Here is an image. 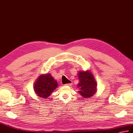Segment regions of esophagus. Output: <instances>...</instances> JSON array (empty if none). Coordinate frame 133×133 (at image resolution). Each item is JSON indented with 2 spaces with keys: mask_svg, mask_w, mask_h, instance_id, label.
Returning <instances> with one entry per match:
<instances>
[{
  "mask_svg": "<svg viewBox=\"0 0 133 133\" xmlns=\"http://www.w3.org/2000/svg\"><path fill=\"white\" fill-rule=\"evenodd\" d=\"M72 83H68V84H65V85L69 86V87H71V86H72Z\"/></svg>",
  "mask_w": 133,
  "mask_h": 133,
  "instance_id": "obj_1",
  "label": "esophagus"
}]
</instances>
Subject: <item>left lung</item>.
<instances>
[{"label": "left lung", "instance_id": "8db88e82", "mask_svg": "<svg viewBox=\"0 0 133 133\" xmlns=\"http://www.w3.org/2000/svg\"><path fill=\"white\" fill-rule=\"evenodd\" d=\"M79 83L78 84L80 90L78 91L83 97H90L97 91V83L91 71H80L78 72Z\"/></svg>", "mask_w": 133, "mask_h": 133}]
</instances>
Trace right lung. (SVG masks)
Instances as JSON below:
<instances>
[{"label": "right lung", "instance_id": "add662e5", "mask_svg": "<svg viewBox=\"0 0 133 133\" xmlns=\"http://www.w3.org/2000/svg\"><path fill=\"white\" fill-rule=\"evenodd\" d=\"M58 87L56 80L50 75L47 74L40 75L34 84V90L37 95L41 98H48L52 92Z\"/></svg>", "mask_w": 133, "mask_h": 133}]
</instances>
